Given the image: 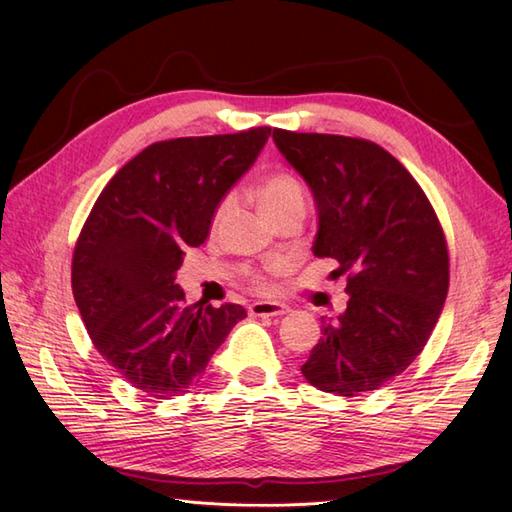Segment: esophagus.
<instances>
[{
  "mask_svg": "<svg viewBox=\"0 0 512 512\" xmlns=\"http://www.w3.org/2000/svg\"><path fill=\"white\" fill-rule=\"evenodd\" d=\"M248 312L253 314V317H281V314H288L290 308L286 303L279 301H255L253 306L248 308Z\"/></svg>",
  "mask_w": 512,
  "mask_h": 512,
  "instance_id": "esophagus-1",
  "label": "esophagus"
}]
</instances>
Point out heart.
Returning <instances> with one entry per match:
<instances>
[{"mask_svg": "<svg viewBox=\"0 0 512 512\" xmlns=\"http://www.w3.org/2000/svg\"><path fill=\"white\" fill-rule=\"evenodd\" d=\"M257 202L262 206L266 217H273L284 213L288 209H303L306 206V189H303L301 180L290 171H273L259 182L257 187ZM281 266H273L279 270Z\"/></svg>", "mask_w": 512, "mask_h": 512, "instance_id": "obj_1", "label": "heart"}]
</instances>
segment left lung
I'll use <instances>...</instances> for the list:
<instances>
[{
	"label": "left lung",
	"instance_id": "left-lung-1",
	"mask_svg": "<svg viewBox=\"0 0 512 512\" xmlns=\"http://www.w3.org/2000/svg\"><path fill=\"white\" fill-rule=\"evenodd\" d=\"M273 140L312 191V253L339 262L350 297L336 321L321 319L301 374L330 394H367L405 372L436 328L449 290L442 226L420 184L376 143L286 129Z\"/></svg>",
	"mask_w": 512,
	"mask_h": 512
}]
</instances>
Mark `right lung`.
<instances>
[{"label": "right lung", "instance_id": "obj_1", "mask_svg": "<svg viewBox=\"0 0 512 512\" xmlns=\"http://www.w3.org/2000/svg\"><path fill=\"white\" fill-rule=\"evenodd\" d=\"M270 127L149 145L107 182L74 248L72 292L85 330L129 385L187 394L246 317L237 303H184V250L211 233L217 206L262 154Z\"/></svg>", "mask_w": 512, "mask_h": 512}]
</instances>
